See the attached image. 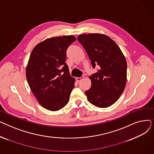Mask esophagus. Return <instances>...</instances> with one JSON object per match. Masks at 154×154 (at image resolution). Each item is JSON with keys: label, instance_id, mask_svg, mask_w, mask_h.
I'll list each match as a JSON object with an SVG mask.
<instances>
[{"label": "esophagus", "instance_id": "34e87169", "mask_svg": "<svg viewBox=\"0 0 154 154\" xmlns=\"http://www.w3.org/2000/svg\"><path fill=\"white\" fill-rule=\"evenodd\" d=\"M84 79V77H76L75 79L77 82H80L81 80Z\"/></svg>", "mask_w": 154, "mask_h": 154}]
</instances>
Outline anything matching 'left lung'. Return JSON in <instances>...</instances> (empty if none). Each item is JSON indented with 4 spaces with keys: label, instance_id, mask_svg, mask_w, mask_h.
I'll use <instances>...</instances> for the list:
<instances>
[{
    "label": "left lung",
    "instance_id": "obj_1",
    "mask_svg": "<svg viewBox=\"0 0 154 154\" xmlns=\"http://www.w3.org/2000/svg\"><path fill=\"white\" fill-rule=\"evenodd\" d=\"M89 57L93 68L99 70L89 76L92 85L85 91L94 106L106 108L114 104L124 91L127 82V62L119 47L109 37L102 34L78 36Z\"/></svg>",
    "mask_w": 154,
    "mask_h": 154
}]
</instances>
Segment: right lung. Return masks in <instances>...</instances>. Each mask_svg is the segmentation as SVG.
<instances>
[{"instance_id":"obj_1","label":"right lung","mask_w":154,"mask_h":154,"mask_svg":"<svg viewBox=\"0 0 154 154\" xmlns=\"http://www.w3.org/2000/svg\"><path fill=\"white\" fill-rule=\"evenodd\" d=\"M76 40L74 35L45 39L32 50L26 67V78L40 105L51 111L65 107L74 87L66 64V51Z\"/></svg>"}]
</instances>
